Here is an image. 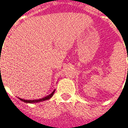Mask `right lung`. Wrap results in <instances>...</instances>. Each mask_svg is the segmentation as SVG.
<instances>
[{
    "instance_id": "add662e5",
    "label": "right lung",
    "mask_w": 128,
    "mask_h": 128,
    "mask_svg": "<svg viewBox=\"0 0 128 128\" xmlns=\"http://www.w3.org/2000/svg\"><path fill=\"white\" fill-rule=\"evenodd\" d=\"M0 50H1V48H0ZM55 90H56V89L54 90L53 91L52 93H50L49 95H48V96H45L44 98H42V99H34V100H25V99H20L22 102H25V103H38V102H42V101H44V100H47V99H49L50 98H51V96H53V94H54V92H55Z\"/></svg>"
}]
</instances>
